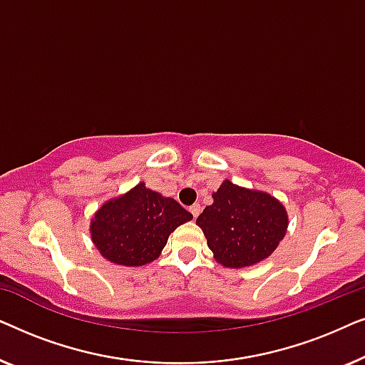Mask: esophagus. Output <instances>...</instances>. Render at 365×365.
<instances>
[{
  "instance_id": "34e87169",
  "label": "esophagus",
  "mask_w": 365,
  "mask_h": 365,
  "mask_svg": "<svg viewBox=\"0 0 365 365\" xmlns=\"http://www.w3.org/2000/svg\"><path fill=\"white\" fill-rule=\"evenodd\" d=\"M189 211H191L194 217H197L199 214H201V204H192V206L189 207Z\"/></svg>"
}]
</instances>
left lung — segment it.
<instances>
[{
    "label": "left lung",
    "mask_w": 365,
    "mask_h": 365,
    "mask_svg": "<svg viewBox=\"0 0 365 365\" xmlns=\"http://www.w3.org/2000/svg\"><path fill=\"white\" fill-rule=\"evenodd\" d=\"M214 202L199 214L216 261L226 267H246L271 256L287 229L286 209L266 192L249 191L224 181Z\"/></svg>",
    "instance_id": "obj_1"
}]
</instances>
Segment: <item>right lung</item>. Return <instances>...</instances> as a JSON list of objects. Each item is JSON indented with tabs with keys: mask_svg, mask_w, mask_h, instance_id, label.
Masks as SVG:
<instances>
[{
	"mask_svg": "<svg viewBox=\"0 0 365 365\" xmlns=\"http://www.w3.org/2000/svg\"><path fill=\"white\" fill-rule=\"evenodd\" d=\"M191 219L192 214L181 204L141 182L99 209L91 222V236L109 261L136 267L154 261L169 234Z\"/></svg>",
	"mask_w": 365,
	"mask_h": 365,
	"instance_id": "right-lung-1",
	"label": "right lung"
}]
</instances>
